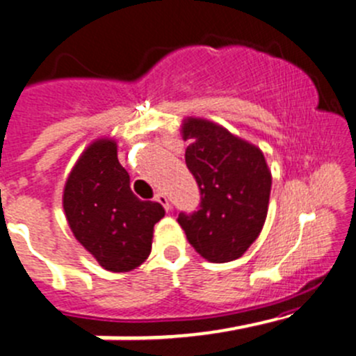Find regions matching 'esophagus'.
Listing matches in <instances>:
<instances>
[{
  "label": "esophagus",
  "instance_id": "34e87169",
  "mask_svg": "<svg viewBox=\"0 0 356 356\" xmlns=\"http://www.w3.org/2000/svg\"><path fill=\"white\" fill-rule=\"evenodd\" d=\"M154 198H156V202H159V204L165 207V211H168V209H170V202H168V197L165 193H158Z\"/></svg>",
  "mask_w": 356,
  "mask_h": 356
}]
</instances>
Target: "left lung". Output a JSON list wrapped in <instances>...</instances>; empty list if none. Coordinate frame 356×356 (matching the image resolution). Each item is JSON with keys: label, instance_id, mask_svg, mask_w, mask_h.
<instances>
[{"label": "left lung", "instance_id": "1", "mask_svg": "<svg viewBox=\"0 0 356 356\" xmlns=\"http://www.w3.org/2000/svg\"><path fill=\"white\" fill-rule=\"evenodd\" d=\"M186 167L200 189V207L179 212L189 244L209 261L237 260L267 218L272 177L264 152L205 119H188Z\"/></svg>", "mask_w": 356, "mask_h": 356}]
</instances>
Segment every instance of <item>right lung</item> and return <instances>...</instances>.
Masks as SVG:
<instances>
[{
  "instance_id": "1",
  "label": "right lung",
  "mask_w": 356,
  "mask_h": 356,
  "mask_svg": "<svg viewBox=\"0 0 356 356\" xmlns=\"http://www.w3.org/2000/svg\"><path fill=\"white\" fill-rule=\"evenodd\" d=\"M73 235L111 272H128L151 253L152 228L165 216L158 202L133 195L118 159V144L96 140L73 167L63 195Z\"/></svg>"
}]
</instances>
